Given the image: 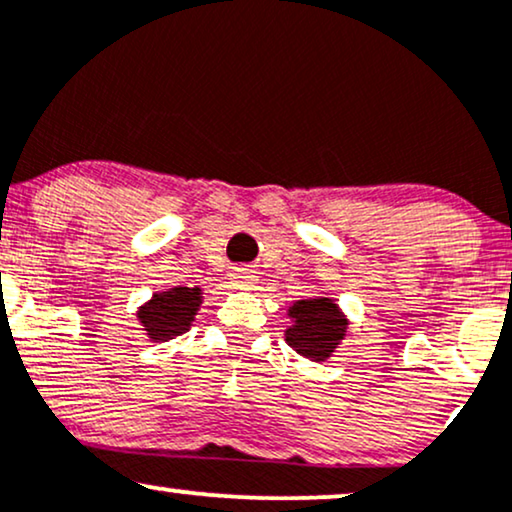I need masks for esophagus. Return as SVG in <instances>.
<instances>
[{"instance_id": "obj_1", "label": "esophagus", "mask_w": 512, "mask_h": 512, "mask_svg": "<svg viewBox=\"0 0 512 512\" xmlns=\"http://www.w3.org/2000/svg\"><path fill=\"white\" fill-rule=\"evenodd\" d=\"M231 285H234L236 290H252L257 285V274L252 269L238 267L231 271Z\"/></svg>"}]
</instances>
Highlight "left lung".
Segmentation results:
<instances>
[{"label":"left lung","instance_id":"8db88e82","mask_svg":"<svg viewBox=\"0 0 512 512\" xmlns=\"http://www.w3.org/2000/svg\"><path fill=\"white\" fill-rule=\"evenodd\" d=\"M288 318L290 325L285 327V344L313 363H325L327 358L335 356L349 330V316L327 292L297 299L288 309Z\"/></svg>","mask_w":512,"mask_h":512}]
</instances>
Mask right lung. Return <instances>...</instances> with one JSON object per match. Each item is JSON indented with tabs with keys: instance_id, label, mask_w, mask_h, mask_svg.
<instances>
[{
	"instance_id": "add662e5",
	"label": "right lung",
	"mask_w": 512,
	"mask_h": 512,
	"mask_svg": "<svg viewBox=\"0 0 512 512\" xmlns=\"http://www.w3.org/2000/svg\"><path fill=\"white\" fill-rule=\"evenodd\" d=\"M203 304V288H170L154 292L145 304L138 306V316L147 339L154 344H163L168 339L180 337L196 320Z\"/></svg>"
}]
</instances>
